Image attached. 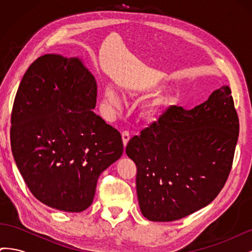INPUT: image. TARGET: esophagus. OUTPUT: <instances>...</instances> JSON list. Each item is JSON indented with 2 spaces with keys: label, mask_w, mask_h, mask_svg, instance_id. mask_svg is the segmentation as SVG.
Returning <instances> with one entry per match:
<instances>
[{
  "label": "esophagus",
  "mask_w": 252,
  "mask_h": 252,
  "mask_svg": "<svg viewBox=\"0 0 252 252\" xmlns=\"http://www.w3.org/2000/svg\"><path fill=\"white\" fill-rule=\"evenodd\" d=\"M122 140H123L124 147H126V145L128 144L129 140H130V134H129L128 131H124L123 133H122Z\"/></svg>",
  "instance_id": "1"
}]
</instances>
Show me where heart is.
Returning a JSON list of instances; mask_svg holds the SVG:
<instances>
[{"instance_id":"heart-1","label":"heart","mask_w":252,"mask_h":252,"mask_svg":"<svg viewBox=\"0 0 252 252\" xmlns=\"http://www.w3.org/2000/svg\"><path fill=\"white\" fill-rule=\"evenodd\" d=\"M130 94H134L133 91L129 93ZM104 102L111 106L114 109H121L124 104V98L118 91L114 89L111 85H106L104 90ZM175 100V95L173 94H165L158 95V97L143 106L142 116L146 120H154L158 117L166 107L173 103Z\"/></svg>"}]
</instances>
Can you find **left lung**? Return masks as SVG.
Segmentation results:
<instances>
[{
	"label": "left lung",
	"instance_id": "obj_1",
	"mask_svg": "<svg viewBox=\"0 0 252 252\" xmlns=\"http://www.w3.org/2000/svg\"><path fill=\"white\" fill-rule=\"evenodd\" d=\"M238 138L239 118L228 86L191 110L169 107L126 146L138 168L142 215L171 222L211 203L229 175Z\"/></svg>",
	"mask_w": 252,
	"mask_h": 252
}]
</instances>
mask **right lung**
<instances>
[{
	"instance_id": "obj_1",
	"label": "right lung",
	"mask_w": 252,
	"mask_h": 252,
	"mask_svg": "<svg viewBox=\"0 0 252 252\" xmlns=\"http://www.w3.org/2000/svg\"><path fill=\"white\" fill-rule=\"evenodd\" d=\"M95 105V78L78 57H40L20 83L13 158L32 193L51 208L87 209L100 174L123 155L120 132L96 116Z\"/></svg>"
}]
</instances>
